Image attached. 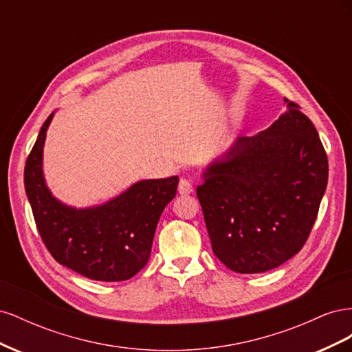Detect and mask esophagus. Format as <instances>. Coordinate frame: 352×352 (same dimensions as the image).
<instances>
[{
	"mask_svg": "<svg viewBox=\"0 0 352 352\" xmlns=\"http://www.w3.org/2000/svg\"><path fill=\"white\" fill-rule=\"evenodd\" d=\"M177 190H179V194H180V195H189V194H192L194 188H192V185H190L189 180H186V179H180V180H179Z\"/></svg>",
	"mask_w": 352,
	"mask_h": 352,
	"instance_id": "34e87169",
	"label": "esophagus"
}]
</instances>
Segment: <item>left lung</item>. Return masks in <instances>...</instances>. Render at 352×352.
I'll list each match as a JSON object with an SVG mask.
<instances>
[{
  "mask_svg": "<svg viewBox=\"0 0 352 352\" xmlns=\"http://www.w3.org/2000/svg\"><path fill=\"white\" fill-rule=\"evenodd\" d=\"M283 101L279 119L238 138L197 188L212 252L232 272L263 273L300 252L327 186V155L314 124Z\"/></svg>",
  "mask_w": 352,
  "mask_h": 352,
  "instance_id": "8db88e82",
  "label": "left lung"
}]
</instances>
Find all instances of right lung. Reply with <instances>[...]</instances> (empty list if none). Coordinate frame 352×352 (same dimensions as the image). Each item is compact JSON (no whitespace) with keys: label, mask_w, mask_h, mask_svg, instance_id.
Returning a JSON list of instances; mask_svg holds the SVG:
<instances>
[{"label":"right lung","mask_w":352,"mask_h":352,"mask_svg":"<svg viewBox=\"0 0 352 352\" xmlns=\"http://www.w3.org/2000/svg\"><path fill=\"white\" fill-rule=\"evenodd\" d=\"M50 114L25 167V189L39 235L54 260L85 278L120 282L148 263L157 223L176 195L179 177L140 180L100 206L76 208L52 197L42 157Z\"/></svg>","instance_id":"1"}]
</instances>
